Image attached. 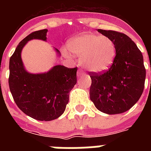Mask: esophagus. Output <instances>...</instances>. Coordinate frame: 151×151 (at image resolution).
I'll return each mask as SVG.
<instances>
[{"label":"esophagus","mask_w":151,"mask_h":151,"mask_svg":"<svg viewBox=\"0 0 151 151\" xmlns=\"http://www.w3.org/2000/svg\"><path fill=\"white\" fill-rule=\"evenodd\" d=\"M84 74H85V73L83 72V70H78V77H81V75H84Z\"/></svg>","instance_id":"1"}]
</instances>
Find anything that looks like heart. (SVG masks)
I'll return each instance as SVG.
<instances>
[{"instance_id": "b5f03b06", "label": "heart", "mask_w": 151, "mask_h": 151, "mask_svg": "<svg viewBox=\"0 0 151 151\" xmlns=\"http://www.w3.org/2000/svg\"><path fill=\"white\" fill-rule=\"evenodd\" d=\"M67 48L72 54L81 55V64L84 68L95 73L110 68L117 52L112 39L96 34L78 35L69 41Z\"/></svg>"}]
</instances>
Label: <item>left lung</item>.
Here are the masks:
<instances>
[{"instance_id": "obj_1", "label": "left lung", "mask_w": 151, "mask_h": 151, "mask_svg": "<svg viewBox=\"0 0 151 151\" xmlns=\"http://www.w3.org/2000/svg\"><path fill=\"white\" fill-rule=\"evenodd\" d=\"M114 41L116 56L109 70L89 73L92 79L90 99L101 112L122 114L133 106L144 88L146 69L142 52L126 34L97 29Z\"/></svg>"}]
</instances>
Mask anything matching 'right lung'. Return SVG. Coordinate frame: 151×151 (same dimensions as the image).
Here are the masks:
<instances>
[{
    "label": "right lung",
    "instance_id": "1",
    "mask_svg": "<svg viewBox=\"0 0 151 151\" xmlns=\"http://www.w3.org/2000/svg\"><path fill=\"white\" fill-rule=\"evenodd\" d=\"M48 29L33 32L26 37L11 56L8 84L16 105L22 112L38 121H52L66 110L71 89L77 83L78 68L61 65L53 66L42 73H30L24 68L21 52L33 39L46 41ZM58 55L59 51L55 48Z\"/></svg>",
    "mask_w": 151,
    "mask_h": 151
}]
</instances>
